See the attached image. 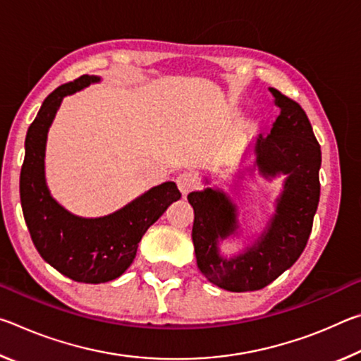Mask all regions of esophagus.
I'll return each instance as SVG.
<instances>
[{
	"label": "esophagus",
	"instance_id": "1",
	"mask_svg": "<svg viewBox=\"0 0 361 361\" xmlns=\"http://www.w3.org/2000/svg\"><path fill=\"white\" fill-rule=\"evenodd\" d=\"M176 186L183 195H188L191 191L197 188V178L191 172H183L176 176Z\"/></svg>",
	"mask_w": 361,
	"mask_h": 361
}]
</instances>
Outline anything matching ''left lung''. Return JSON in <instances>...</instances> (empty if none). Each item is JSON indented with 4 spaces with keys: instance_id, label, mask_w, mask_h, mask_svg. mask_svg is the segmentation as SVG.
<instances>
[{
    "instance_id": "1",
    "label": "left lung",
    "mask_w": 361,
    "mask_h": 361,
    "mask_svg": "<svg viewBox=\"0 0 361 361\" xmlns=\"http://www.w3.org/2000/svg\"><path fill=\"white\" fill-rule=\"evenodd\" d=\"M280 108L267 137L255 143V169L264 178L285 175L276 215L253 247L235 258L219 255L218 240L234 234L237 209L219 189L188 195L194 209L192 243L197 267L207 280L228 291H255L274 282L298 261L307 245L320 199V145L299 103L271 87Z\"/></svg>"
}]
</instances>
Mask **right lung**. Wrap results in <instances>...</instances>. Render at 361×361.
Wrapping results in <instances>:
<instances>
[{"mask_svg": "<svg viewBox=\"0 0 361 361\" xmlns=\"http://www.w3.org/2000/svg\"><path fill=\"white\" fill-rule=\"evenodd\" d=\"M99 81V76L84 75L47 95L28 127L20 170L23 218L36 250L60 274L82 283H103L122 276L135 258L145 232L181 197L175 183L167 181L103 218L71 215L52 199L44 178L49 127L65 95Z\"/></svg>", "mask_w": 361, "mask_h": 361, "instance_id": "add662e5", "label": "right lung"}]
</instances>
